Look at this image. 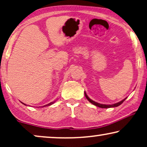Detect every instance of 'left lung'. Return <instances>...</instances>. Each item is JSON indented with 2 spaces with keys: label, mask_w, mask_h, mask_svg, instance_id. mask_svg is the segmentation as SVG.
<instances>
[{
  "label": "left lung",
  "mask_w": 147,
  "mask_h": 147,
  "mask_svg": "<svg viewBox=\"0 0 147 147\" xmlns=\"http://www.w3.org/2000/svg\"><path fill=\"white\" fill-rule=\"evenodd\" d=\"M84 94H85V96L86 98H87V100L89 101L90 103H92V104H94V105H95L96 106H98V107L99 108H114V107H117V106H120V104L123 103V102L126 99V98H124V99H123L122 100H121V101L119 102H117V103L116 104H100V103H98V102H94V100H92L90 99V98L88 97L87 94H86V93L85 92H84Z\"/></svg>",
  "instance_id": "left-lung-1"
}]
</instances>
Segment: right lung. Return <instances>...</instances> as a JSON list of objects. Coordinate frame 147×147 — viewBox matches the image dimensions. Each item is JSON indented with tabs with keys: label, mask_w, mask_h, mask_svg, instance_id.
Instances as JSON below:
<instances>
[{
	"label": "right lung",
	"mask_w": 147,
	"mask_h": 147,
	"mask_svg": "<svg viewBox=\"0 0 147 147\" xmlns=\"http://www.w3.org/2000/svg\"><path fill=\"white\" fill-rule=\"evenodd\" d=\"M21 103H22V104H23L24 105H26V104H24V103H23V102H21ZM53 103H55V101H54V102H50L49 104H46V105H44V106H42V107H45V106H51V105H52V104H53ZM26 106H27V105H26Z\"/></svg>",
	"instance_id": "1"
}]
</instances>
